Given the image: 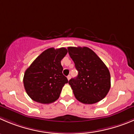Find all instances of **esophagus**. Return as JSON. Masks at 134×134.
I'll return each instance as SVG.
<instances>
[{
  "instance_id": "34e87169",
  "label": "esophagus",
  "mask_w": 134,
  "mask_h": 134,
  "mask_svg": "<svg viewBox=\"0 0 134 134\" xmlns=\"http://www.w3.org/2000/svg\"><path fill=\"white\" fill-rule=\"evenodd\" d=\"M70 78H71V76H70V75H68V76H67V79H68V80H70Z\"/></svg>"
}]
</instances>
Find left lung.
Here are the masks:
<instances>
[{
	"mask_svg": "<svg viewBox=\"0 0 134 134\" xmlns=\"http://www.w3.org/2000/svg\"><path fill=\"white\" fill-rule=\"evenodd\" d=\"M70 57L78 71L70 80L75 97L84 104H94L104 98L110 88L109 69L91 49L86 47L68 48Z\"/></svg>",
	"mask_w": 134,
	"mask_h": 134,
	"instance_id": "8db88e82",
	"label": "left lung"
}]
</instances>
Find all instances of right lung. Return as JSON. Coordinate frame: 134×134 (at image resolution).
<instances>
[{"instance_id":"obj_1","label":"right lung","mask_w":134,"mask_h":134,"mask_svg":"<svg viewBox=\"0 0 134 134\" xmlns=\"http://www.w3.org/2000/svg\"><path fill=\"white\" fill-rule=\"evenodd\" d=\"M67 49L62 47L49 48L43 51L25 70L24 85L27 94L32 100L49 104L59 98L62 89L68 79L62 74L61 60Z\"/></svg>"}]
</instances>
